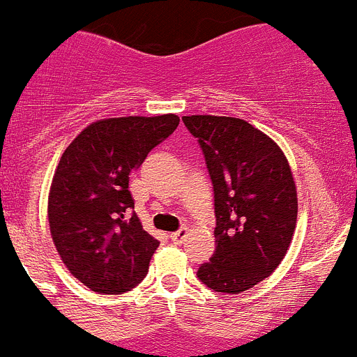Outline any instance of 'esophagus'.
I'll list each match as a JSON object with an SVG mask.
<instances>
[{
    "mask_svg": "<svg viewBox=\"0 0 357 357\" xmlns=\"http://www.w3.org/2000/svg\"><path fill=\"white\" fill-rule=\"evenodd\" d=\"M187 234H188L187 229H179V230H176V232H172V234H170V239H172L174 243H181V241L187 238Z\"/></svg>",
    "mask_w": 357,
    "mask_h": 357,
    "instance_id": "1",
    "label": "esophagus"
}]
</instances>
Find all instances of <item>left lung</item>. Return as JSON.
Returning <instances> with one entry per match:
<instances>
[{"instance_id": "8db88e82", "label": "left lung", "mask_w": 357, "mask_h": 357, "mask_svg": "<svg viewBox=\"0 0 357 357\" xmlns=\"http://www.w3.org/2000/svg\"><path fill=\"white\" fill-rule=\"evenodd\" d=\"M197 137L214 187L215 250L197 278L221 294H239L285 257L298 220L290 165L271 137L227 116H183Z\"/></svg>"}]
</instances>
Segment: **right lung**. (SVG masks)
<instances>
[{
  "label": "right lung",
  "mask_w": 357,
  "mask_h": 357,
  "mask_svg": "<svg viewBox=\"0 0 357 357\" xmlns=\"http://www.w3.org/2000/svg\"><path fill=\"white\" fill-rule=\"evenodd\" d=\"M179 125L176 114L92 123L65 149L49 194V225L70 274L98 294L142 283L160 241L134 208L128 176Z\"/></svg>",
  "instance_id": "obj_1"
}]
</instances>
